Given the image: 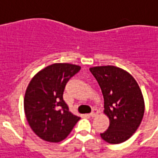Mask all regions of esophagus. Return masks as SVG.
Instances as JSON below:
<instances>
[{
  "label": "esophagus",
  "instance_id": "obj_1",
  "mask_svg": "<svg viewBox=\"0 0 158 158\" xmlns=\"http://www.w3.org/2000/svg\"><path fill=\"white\" fill-rule=\"evenodd\" d=\"M97 114H98V110H93V111H92V112L90 114H89V116L92 117V118H94V117L97 116Z\"/></svg>",
  "mask_w": 158,
  "mask_h": 158
}]
</instances>
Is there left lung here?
I'll return each mask as SVG.
<instances>
[{
    "instance_id": "obj_1",
    "label": "left lung",
    "mask_w": 158,
    "mask_h": 158,
    "mask_svg": "<svg viewBox=\"0 0 158 158\" xmlns=\"http://www.w3.org/2000/svg\"><path fill=\"white\" fill-rule=\"evenodd\" d=\"M104 97V114L110 119L108 130L101 133L110 143L127 140L138 129L144 114L143 94L135 79L123 69L114 66L91 67Z\"/></svg>"
}]
</instances>
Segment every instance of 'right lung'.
I'll return each mask as SVG.
<instances>
[{
  "instance_id": "add662e5",
  "label": "right lung",
  "mask_w": 158,
  "mask_h": 158,
  "mask_svg": "<svg viewBox=\"0 0 158 158\" xmlns=\"http://www.w3.org/2000/svg\"><path fill=\"white\" fill-rule=\"evenodd\" d=\"M80 69L74 64H52L40 70L28 84L24 112L31 130L40 139L61 141L80 119L69 111L62 97L68 80Z\"/></svg>"
}]
</instances>
